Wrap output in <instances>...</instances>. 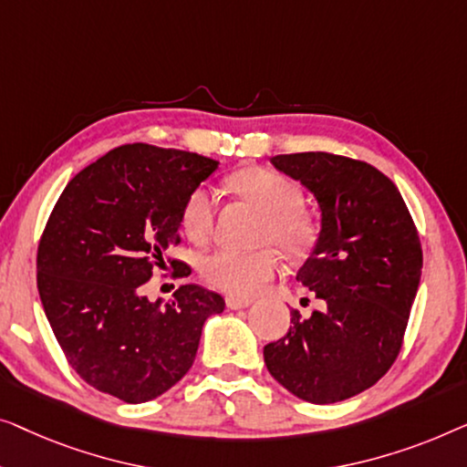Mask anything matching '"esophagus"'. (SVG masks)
<instances>
[{
  "label": "esophagus",
  "mask_w": 467,
  "mask_h": 467,
  "mask_svg": "<svg viewBox=\"0 0 467 467\" xmlns=\"http://www.w3.org/2000/svg\"><path fill=\"white\" fill-rule=\"evenodd\" d=\"M249 305H252V300H247V298H234V296H228V298H226V306L231 308V311H239V308H247Z\"/></svg>",
  "instance_id": "34e87169"
}]
</instances>
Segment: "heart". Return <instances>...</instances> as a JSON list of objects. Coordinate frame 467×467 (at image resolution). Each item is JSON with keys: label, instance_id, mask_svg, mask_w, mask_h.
Masks as SVG:
<instances>
[{"label": "heart", "instance_id": "heart-1", "mask_svg": "<svg viewBox=\"0 0 467 467\" xmlns=\"http://www.w3.org/2000/svg\"><path fill=\"white\" fill-rule=\"evenodd\" d=\"M228 186L262 212L260 241H273L287 255H302L315 241V224L302 212L298 183L271 169H243L228 177ZM215 199L207 188L188 196L182 226L190 239L202 243L213 233ZM279 258L271 247L255 252L215 249L201 258V275L215 290L234 298H249L277 273Z\"/></svg>", "mask_w": 467, "mask_h": 467}]
</instances>
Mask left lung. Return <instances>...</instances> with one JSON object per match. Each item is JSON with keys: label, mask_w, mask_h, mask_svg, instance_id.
<instances>
[{"label": "left lung", "mask_w": 467, "mask_h": 467, "mask_svg": "<svg viewBox=\"0 0 467 467\" xmlns=\"http://www.w3.org/2000/svg\"><path fill=\"white\" fill-rule=\"evenodd\" d=\"M271 165L317 201V241L296 273L324 302L265 347L273 379L311 404L372 387L396 362L421 281L423 254L402 194L362 161L326 152L273 156Z\"/></svg>", "instance_id": "8db88e82"}]
</instances>
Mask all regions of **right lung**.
Masks as SVG:
<instances>
[{
  "mask_svg": "<svg viewBox=\"0 0 467 467\" xmlns=\"http://www.w3.org/2000/svg\"><path fill=\"white\" fill-rule=\"evenodd\" d=\"M218 167L133 143L82 169L58 196L39 241L37 290L63 353L95 389L129 404L162 396L192 366L205 321L224 311L220 294L192 284L171 302L141 294L175 245L188 196Z\"/></svg>",
  "mask_w": 467,
  "mask_h": 467,
  "instance_id": "right-lung-1",
  "label": "right lung"
}]
</instances>
